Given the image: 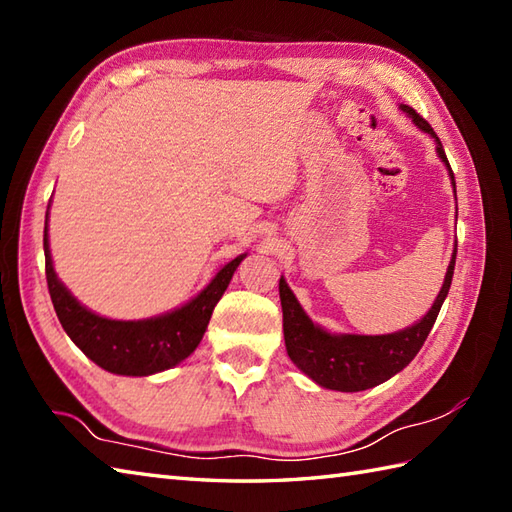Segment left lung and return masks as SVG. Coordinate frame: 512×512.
<instances>
[{
  "label": "left lung",
  "mask_w": 512,
  "mask_h": 512,
  "mask_svg": "<svg viewBox=\"0 0 512 512\" xmlns=\"http://www.w3.org/2000/svg\"><path fill=\"white\" fill-rule=\"evenodd\" d=\"M400 110L409 118H413V123H416L424 134L436 138V151L440 160L447 165L451 184L455 189L453 171L438 134L433 132V127L424 121L413 107L400 105ZM455 255H458V244H455L447 275H444V284L438 292L436 301H433L431 310L424 314L420 321L409 325L405 330L378 336L332 334L319 328V325L312 323L308 314L303 312L297 297L292 295V290L288 288L286 279L281 277L279 299L281 310H284V339L290 361L308 378H312L314 383L334 391H365L369 387L385 383L391 376H396L400 369H405L413 361V356L420 352L422 343L427 341L433 323L438 319V312L451 288Z\"/></svg>",
  "instance_id": "1"
}]
</instances>
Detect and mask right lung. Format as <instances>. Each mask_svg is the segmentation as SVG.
Returning <instances> with one entry per match:
<instances>
[{"label":"right lung","instance_id":"add662e5","mask_svg":"<svg viewBox=\"0 0 512 512\" xmlns=\"http://www.w3.org/2000/svg\"><path fill=\"white\" fill-rule=\"evenodd\" d=\"M43 253H46L50 299L65 334L90 361L118 376H151L165 372L193 354L211 321L213 308L231 284L235 268L246 257L244 253L228 262L211 279V284L182 308L143 321H116L99 317L81 306L72 292L61 284L50 257L48 222L43 228Z\"/></svg>","mask_w":512,"mask_h":512}]
</instances>
